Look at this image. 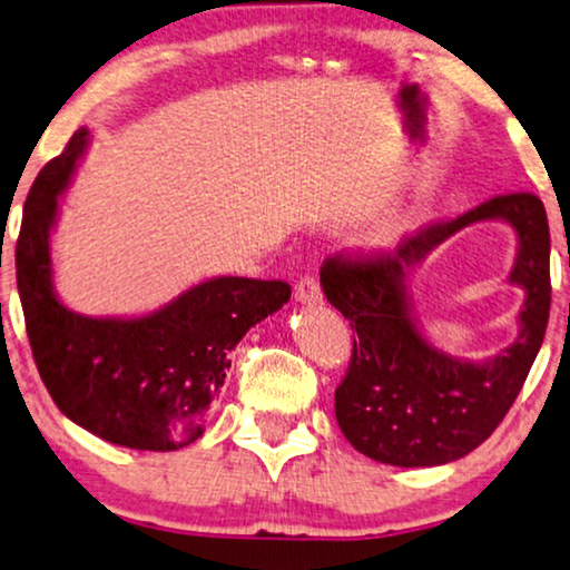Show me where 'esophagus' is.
I'll return each instance as SVG.
<instances>
[{
	"label": "esophagus",
	"instance_id": "1",
	"mask_svg": "<svg viewBox=\"0 0 570 570\" xmlns=\"http://www.w3.org/2000/svg\"><path fill=\"white\" fill-rule=\"evenodd\" d=\"M297 299L299 302H307V305H313V302H321L323 299V289L321 284H317L315 276H302L297 281Z\"/></svg>",
	"mask_w": 570,
	"mask_h": 570
}]
</instances>
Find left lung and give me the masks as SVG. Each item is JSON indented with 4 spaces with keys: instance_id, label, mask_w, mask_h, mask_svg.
Wrapping results in <instances>:
<instances>
[{
    "instance_id": "1",
    "label": "left lung",
    "mask_w": 570,
    "mask_h": 570,
    "mask_svg": "<svg viewBox=\"0 0 570 570\" xmlns=\"http://www.w3.org/2000/svg\"><path fill=\"white\" fill-rule=\"evenodd\" d=\"M503 217L520 234L512 279L528 289L522 333L488 365L451 361L413 328L400 281L407 268L469 223ZM325 297L356 331L336 389V420L364 456L393 466H438L488 440L540 352L550 317V226L534 193L495 195L456 218L404 234L396 249L336 253L321 268Z\"/></svg>"
}]
</instances>
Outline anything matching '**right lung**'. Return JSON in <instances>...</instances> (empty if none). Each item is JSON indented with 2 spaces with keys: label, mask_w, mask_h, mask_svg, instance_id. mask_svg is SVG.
Returning a JSON list of instances; mask_svg holds the SVG:
<instances>
[{
  "label": "right lung",
  "mask_w": 570,
  "mask_h": 570,
  "mask_svg": "<svg viewBox=\"0 0 570 570\" xmlns=\"http://www.w3.org/2000/svg\"><path fill=\"white\" fill-rule=\"evenodd\" d=\"M88 140L80 127L30 187L14 245L30 352L59 412L109 443L177 451L203 435L210 401L249 325L289 302L286 281L226 276L197 284L138 321L82 317L51 292L57 195Z\"/></svg>",
  "instance_id": "1"
}]
</instances>
